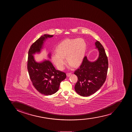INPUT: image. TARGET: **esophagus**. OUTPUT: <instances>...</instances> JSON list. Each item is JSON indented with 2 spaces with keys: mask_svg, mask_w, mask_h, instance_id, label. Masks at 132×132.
Masks as SVG:
<instances>
[{
  "mask_svg": "<svg viewBox=\"0 0 132 132\" xmlns=\"http://www.w3.org/2000/svg\"><path fill=\"white\" fill-rule=\"evenodd\" d=\"M71 75H72L71 73H67V76H68V77H69V76Z\"/></svg>",
  "mask_w": 132,
  "mask_h": 132,
  "instance_id": "esophagus-1",
  "label": "esophagus"
}]
</instances>
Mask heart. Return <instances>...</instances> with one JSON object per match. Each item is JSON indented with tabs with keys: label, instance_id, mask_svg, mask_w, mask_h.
<instances>
[{
	"label": "heart",
	"instance_id": "1",
	"mask_svg": "<svg viewBox=\"0 0 132 132\" xmlns=\"http://www.w3.org/2000/svg\"><path fill=\"white\" fill-rule=\"evenodd\" d=\"M86 50V43L82 39H64L56 47V54L52 55V61L59 69L62 70L66 63L64 58L66 57L70 66L76 68L82 62Z\"/></svg>",
	"mask_w": 132,
	"mask_h": 132
}]
</instances>
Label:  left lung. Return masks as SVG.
Segmentation results:
<instances>
[{"label": "left lung", "instance_id": "obj_1", "mask_svg": "<svg viewBox=\"0 0 132 132\" xmlns=\"http://www.w3.org/2000/svg\"><path fill=\"white\" fill-rule=\"evenodd\" d=\"M95 45L99 53L97 60L90 62L85 56L80 67L74 73L78 77L75 90L82 96L95 93L104 84L107 77L108 68L107 55L99 41H97Z\"/></svg>", "mask_w": 132, "mask_h": 132}]
</instances>
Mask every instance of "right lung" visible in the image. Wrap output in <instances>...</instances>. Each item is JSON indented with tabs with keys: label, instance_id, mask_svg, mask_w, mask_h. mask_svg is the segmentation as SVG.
Listing matches in <instances>:
<instances>
[{
	"label": "right lung",
	"instance_id": "right-lung-1",
	"mask_svg": "<svg viewBox=\"0 0 132 132\" xmlns=\"http://www.w3.org/2000/svg\"><path fill=\"white\" fill-rule=\"evenodd\" d=\"M53 36L47 34L42 36L32 44L28 55L27 68L30 78L35 89L45 95H51L57 92L60 83L66 77V73L56 70L50 61L37 62L33 55L36 52H40L46 39Z\"/></svg>",
	"mask_w": 132,
	"mask_h": 132
}]
</instances>
